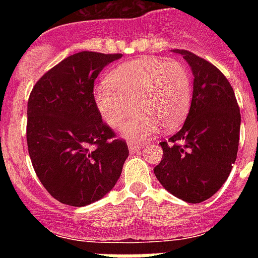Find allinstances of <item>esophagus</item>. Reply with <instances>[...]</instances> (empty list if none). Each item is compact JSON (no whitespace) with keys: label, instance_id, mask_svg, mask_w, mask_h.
I'll return each mask as SVG.
<instances>
[{"label":"esophagus","instance_id":"obj_1","mask_svg":"<svg viewBox=\"0 0 258 258\" xmlns=\"http://www.w3.org/2000/svg\"><path fill=\"white\" fill-rule=\"evenodd\" d=\"M142 147H143L142 145H135V143H130V145H128V150H130V153H131V154L139 153V151L142 150Z\"/></svg>","mask_w":258,"mask_h":258}]
</instances>
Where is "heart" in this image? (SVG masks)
I'll use <instances>...</instances> for the list:
<instances>
[{
    "label": "heart",
    "mask_w": 258,
    "mask_h": 258,
    "mask_svg": "<svg viewBox=\"0 0 258 258\" xmlns=\"http://www.w3.org/2000/svg\"><path fill=\"white\" fill-rule=\"evenodd\" d=\"M191 78L176 60L141 57L117 66L95 89L93 97L101 117L109 127L120 128L134 113H139L123 128L131 142L153 138L159 130L178 128L191 104Z\"/></svg>",
    "instance_id": "obj_1"
}]
</instances>
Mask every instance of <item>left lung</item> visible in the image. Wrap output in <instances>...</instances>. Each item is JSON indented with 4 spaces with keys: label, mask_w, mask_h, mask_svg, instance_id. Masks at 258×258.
<instances>
[{
    "label": "left lung",
    "mask_w": 258,
    "mask_h": 258,
    "mask_svg": "<svg viewBox=\"0 0 258 258\" xmlns=\"http://www.w3.org/2000/svg\"><path fill=\"white\" fill-rule=\"evenodd\" d=\"M191 67L192 99L183 127L161 142L154 169L161 184L188 204L214 196L228 179L238 151L241 115L230 83L217 67L183 49H172Z\"/></svg>",
    "instance_id": "left-lung-1"
}]
</instances>
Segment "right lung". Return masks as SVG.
<instances>
[{
    "instance_id": "right-lung-1",
    "label": "right lung",
    "mask_w": 258,
    "mask_h": 258,
    "mask_svg": "<svg viewBox=\"0 0 258 258\" xmlns=\"http://www.w3.org/2000/svg\"><path fill=\"white\" fill-rule=\"evenodd\" d=\"M120 53L79 52L36 83L28 100L26 142L30 161L46 191L82 208L112 190L128 157L95 104L93 83Z\"/></svg>"
}]
</instances>
